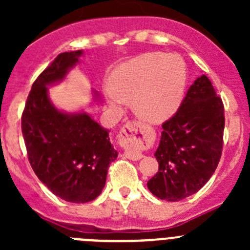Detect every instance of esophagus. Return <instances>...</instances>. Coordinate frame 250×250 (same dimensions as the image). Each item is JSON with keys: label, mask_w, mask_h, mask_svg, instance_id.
Segmentation results:
<instances>
[{"label": "esophagus", "mask_w": 250, "mask_h": 250, "mask_svg": "<svg viewBox=\"0 0 250 250\" xmlns=\"http://www.w3.org/2000/svg\"><path fill=\"white\" fill-rule=\"evenodd\" d=\"M145 128L143 127L138 121H129L125 125H122L120 132L121 144L125 147H127L125 155V157L132 161H139L144 157L143 153L135 151V148L139 147L141 144L145 140Z\"/></svg>", "instance_id": "34e87169"}]
</instances>
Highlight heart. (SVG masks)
I'll return each instance as SVG.
<instances>
[{
	"mask_svg": "<svg viewBox=\"0 0 250 250\" xmlns=\"http://www.w3.org/2000/svg\"><path fill=\"white\" fill-rule=\"evenodd\" d=\"M188 72L175 54L148 53L121 65L112 74L107 92L111 104L120 107L133 99L135 112L150 122H161L175 112L183 100Z\"/></svg>",
	"mask_w": 250,
	"mask_h": 250,
	"instance_id": "b5f03b06",
	"label": "heart"
}]
</instances>
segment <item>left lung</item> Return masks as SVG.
Here are the masks:
<instances>
[{
    "label": "left lung",
    "instance_id": "1",
    "mask_svg": "<svg viewBox=\"0 0 250 250\" xmlns=\"http://www.w3.org/2000/svg\"><path fill=\"white\" fill-rule=\"evenodd\" d=\"M162 128L155 152L158 172L147 188L156 197L176 202L206 185L223 152L224 104L206 75L191 84L180 107Z\"/></svg>",
    "mask_w": 250,
    "mask_h": 250
}]
</instances>
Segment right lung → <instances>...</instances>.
<instances>
[{
    "label": "right lung",
    "mask_w": 250,
    "mask_h": 250,
    "mask_svg": "<svg viewBox=\"0 0 250 250\" xmlns=\"http://www.w3.org/2000/svg\"><path fill=\"white\" fill-rule=\"evenodd\" d=\"M82 50L58 55L32 84L21 115L27 157L40 180L62 200L85 203L102 193L117 158L109 130L87 113L66 115L50 104L47 84L62 80Z\"/></svg>",
    "instance_id": "add662e5"
}]
</instances>
